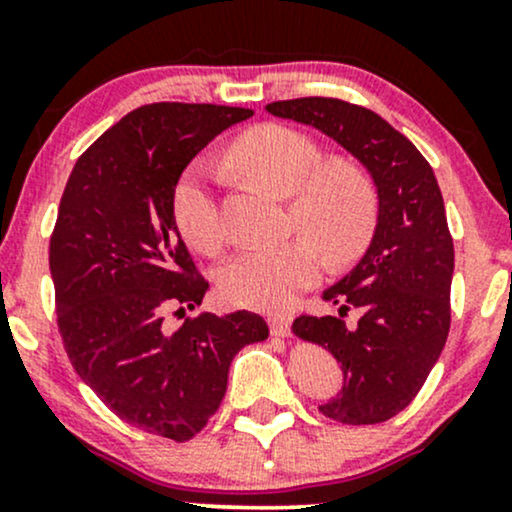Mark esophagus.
Returning <instances> with one entry per match:
<instances>
[{
  "instance_id": "obj_1",
  "label": "esophagus",
  "mask_w": 512,
  "mask_h": 512,
  "mask_svg": "<svg viewBox=\"0 0 512 512\" xmlns=\"http://www.w3.org/2000/svg\"><path fill=\"white\" fill-rule=\"evenodd\" d=\"M269 330H272L274 337H289L291 317L289 315H272L269 317Z\"/></svg>"
}]
</instances>
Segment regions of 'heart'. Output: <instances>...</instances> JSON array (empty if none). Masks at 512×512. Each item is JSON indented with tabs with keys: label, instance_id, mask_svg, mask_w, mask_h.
Wrapping results in <instances>:
<instances>
[{
	"label": "heart",
	"instance_id": "1",
	"mask_svg": "<svg viewBox=\"0 0 512 512\" xmlns=\"http://www.w3.org/2000/svg\"><path fill=\"white\" fill-rule=\"evenodd\" d=\"M240 173L289 199V223L304 238L255 248L228 262L221 291L233 305L255 310L291 308L298 293L320 276L317 250L346 262L368 245L378 221V190L368 170L351 158H325L322 146L303 129L267 122L243 132L228 149ZM209 163L197 161L173 190V219L180 236L199 252L221 250L219 204L211 190Z\"/></svg>",
	"mask_w": 512,
	"mask_h": 512
}]
</instances>
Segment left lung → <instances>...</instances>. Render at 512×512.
Here are the masks:
<instances>
[{
    "label": "left lung",
    "instance_id": "1",
    "mask_svg": "<svg viewBox=\"0 0 512 512\" xmlns=\"http://www.w3.org/2000/svg\"><path fill=\"white\" fill-rule=\"evenodd\" d=\"M267 110L325 132L378 187L373 243L354 272L322 293L342 305L339 317L301 315L291 332L342 363L346 385L322 414L346 426L383 424L419 395L450 332L455 248L438 180L421 151L363 105L308 96ZM351 307L362 313L354 331L343 322Z\"/></svg>",
    "mask_w": 512,
    "mask_h": 512
}]
</instances>
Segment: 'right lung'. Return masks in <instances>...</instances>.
Segmentation results:
<instances>
[{
    "label": "right lung",
    "mask_w": 512,
    "mask_h": 512,
    "mask_svg": "<svg viewBox=\"0 0 512 512\" xmlns=\"http://www.w3.org/2000/svg\"><path fill=\"white\" fill-rule=\"evenodd\" d=\"M250 115L211 103L132 110L79 156L50 236L57 327L74 370L120 419L175 443L216 414L233 356L269 337L248 310L163 330L166 310H195L209 289L175 226V185L216 134Z\"/></svg>",
    "instance_id": "right-lung-1"
}]
</instances>
